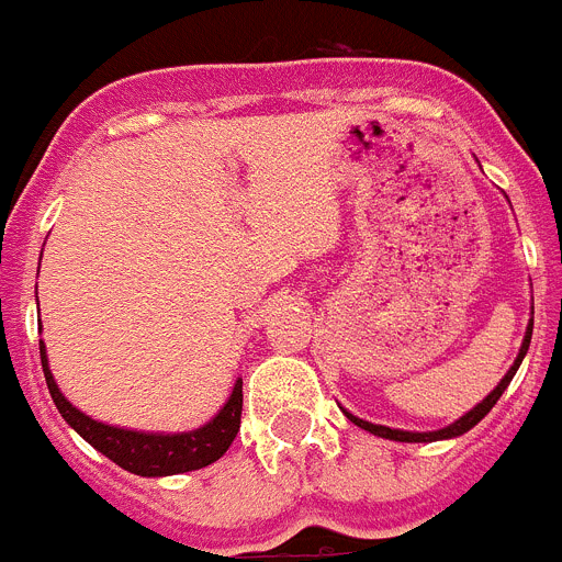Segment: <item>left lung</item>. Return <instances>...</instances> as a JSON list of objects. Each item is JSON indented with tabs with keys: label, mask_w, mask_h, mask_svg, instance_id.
Returning <instances> with one entry per match:
<instances>
[{
	"label": "left lung",
	"mask_w": 562,
	"mask_h": 562,
	"mask_svg": "<svg viewBox=\"0 0 562 562\" xmlns=\"http://www.w3.org/2000/svg\"><path fill=\"white\" fill-rule=\"evenodd\" d=\"M532 315H535V312H532ZM529 342H532V321H529V326H526L524 342H520V351H518V357H515L513 369L506 371L504 380H501L498 385H495V389L490 391V394H486L484 400L479 402V405H475L473 411H467L464 416H459V419H456L453 425H448V428L428 430V434H416V430H396V428H385V425H371V422H366V419H357V416L349 414V411H342V414H346V419L355 422L357 428L369 430V434L380 436V439H394V441H439V439H456V436H461V434H467V430H470V428H475V425H479V422L484 419V416L490 414V411H493V405L501 400V394H504V391H506V385L513 382V376H515V371H518V366H520V362H524L526 351H529Z\"/></svg>",
	"instance_id": "8db88e82"
}]
</instances>
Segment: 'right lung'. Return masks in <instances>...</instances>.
Returning <instances> with one entry per match:
<instances>
[{
    "label": "right lung",
    "instance_id": "1",
    "mask_svg": "<svg viewBox=\"0 0 562 562\" xmlns=\"http://www.w3.org/2000/svg\"><path fill=\"white\" fill-rule=\"evenodd\" d=\"M38 351H42V369L49 396L56 402V408L64 416V422L76 434H81L98 453L112 459L114 464L128 470V473L143 475V479H160V475L202 470V467L222 459L227 453V448L233 445V439H236L238 425H241V380H236V385H233V394L227 396L225 408L213 416L207 425H202V428L188 430V434H143V430L103 425V422L92 419L83 411H78L58 391L56 380H53L44 340H38Z\"/></svg>",
    "mask_w": 562,
    "mask_h": 562
}]
</instances>
